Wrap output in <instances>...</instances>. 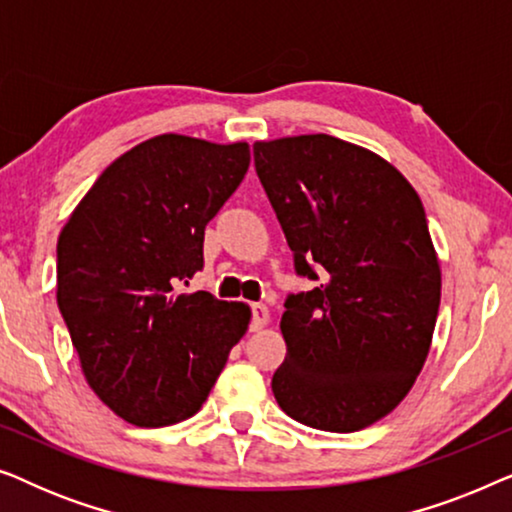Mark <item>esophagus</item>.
<instances>
[{"mask_svg": "<svg viewBox=\"0 0 512 512\" xmlns=\"http://www.w3.org/2000/svg\"><path fill=\"white\" fill-rule=\"evenodd\" d=\"M270 321V310L263 303H256L251 307V331H261V328L268 326Z\"/></svg>", "mask_w": 512, "mask_h": 512, "instance_id": "obj_1", "label": "esophagus"}]
</instances>
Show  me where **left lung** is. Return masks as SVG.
Listing matches in <instances>:
<instances>
[{"label": "left lung", "mask_w": 512, "mask_h": 512, "mask_svg": "<svg viewBox=\"0 0 512 512\" xmlns=\"http://www.w3.org/2000/svg\"><path fill=\"white\" fill-rule=\"evenodd\" d=\"M254 163L296 272L319 282L286 298L272 394L312 429H366L431 349L440 263L422 200L382 156L331 135L256 142Z\"/></svg>", "instance_id": "obj_1"}]
</instances>
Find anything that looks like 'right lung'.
<instances>
[{"label": "right lung", "instance_id": "obj_1", "mask_svg": "<svg viewBox=\"0 0 512 512\" xmlns=\"http://www.w3.org/2000/svg\"><path fill=\"white\" fill-rule=\"evenodd\" d=\"M247 142L158 135L104 170L58 237V307L97 398L135 426L207 401L251 310L179 293L202 270L205 226L249 170Z\"/></svg>", "mask_w": 512, "mask_h": 512}]
</instances>
